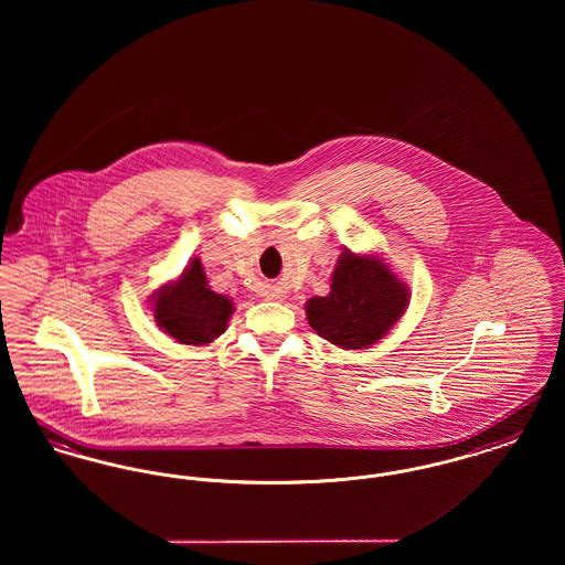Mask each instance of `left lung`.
I'll return each instance as SVG.
<instances>
[{"instance_id":"1","label":"left lung","mask_w":565,"mask_h":565,"mask_svg":"<svg viewBox=\"0 0 565 565\" xmlns=\"http://www.w3.org/2000/svg\"><path fill=\"white\" fill-rule=\"evenodd\" d=\"M408 288L375 256L345 249L332 273L330 295L307 300L309 326L341 350H362L401 320Z\"/></svg>"}]
</instances>
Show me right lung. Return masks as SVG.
Masks as SVG:
<instances>
[{
  "instance_id": "obj_1",
  "label": "right lung",
  "mask_w": 565,
  "mask_h": 565,
  "mask_svg": "<svg viewBox=\"0 0 565 565\" xmlns=\"http://www.w3.org/2000/svg\"><path fill=\"white\" fill-rule=\"evenodd\" d=\"M154 320L184 345H207L217 339L233 313V300L215 295L207 286L201 260L194 258L175 284L162 286L154 296Z\"/></svg>"
}]
</instances>
